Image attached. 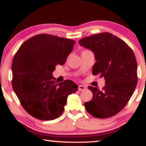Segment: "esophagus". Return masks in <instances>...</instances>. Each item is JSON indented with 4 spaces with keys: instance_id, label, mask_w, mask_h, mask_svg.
<instances>
[{
    "instance_id": "34e87169",
    "label": "esophagus",
    "mask_w": 146,
    "mask_h": 146,
    "mask_svg": "<svg viewBox=\"0 0 146 146\" xmlns=\"http://www.w3.org/2000/svg\"><path fill=\"white\" fill-rule=\"evenodd\" d=\"M86 89H87V87H85V86H84V85H79V91H84V90H85Z\"/></svg>"
}]
</instances>
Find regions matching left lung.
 Masks as SVG:
<instances>
[{"mask_svg":"<svg viewBox=\"0 0 146 146\" xmlns=\"http://www.w3.org/2000/svg\"><path fill=\"white\" fill-rule=\"evenodd\" d=\"M79 43L94 53L96 62L93 75L105 79L102 90L88 87L93 96L91 100L85 103L86 110L95 118L113 116L124 108L136 87L134 53L126 42L108 32L85 37Z\"/></svg>","mask_w":146,"mask_h":146,"instance_id":"8db88e82","label":"left lung"}]
</instances>
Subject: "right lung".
I'll return each instance as SVG.
<instances>
[{
	"label": "right lung",
	"mask_w": 146,
	"mask_h": 146,
	"mask_svg": "<svg viewBox=\"0 0 146 146\" xmlns=\"http://www.w3.org/2000/svg\"><path fill=\"white\" fill-rule=\"evenodd\" d=\"M75 41L46 34L24 42L12 60V85L28 114L42 120L58 118L64 110L69 94L78 86L71 80L57 83L52 72L63 65Z\"/></svg>",
	"instance_id": "right-lung-1"
}]
</instances>
